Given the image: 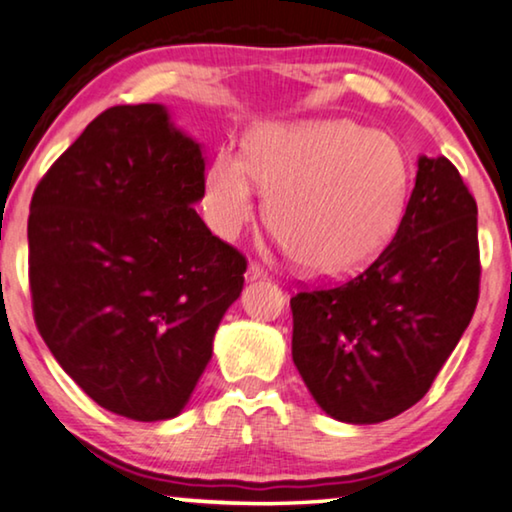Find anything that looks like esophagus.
I'll use <instances>...</instances> for the list:
<instances>
[{"label": "esophagus", "instance_id": "obj_1", "mask_svg": "<svg viewBox=\"0 0 512 512\" xmlns=\"http://www.w3.org/2000/svg\"><path fill=\"white\" fill-rule=\"evenodd\" d=\"M244 277H247V281H256V279H263L265 277V270L261 268V265L258 263H249V268H247V274H244Z\"/></svg>", "mask_w": 512, "mask_h": 512}]
</instances>
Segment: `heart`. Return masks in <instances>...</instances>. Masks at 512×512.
<instances>
[{"mask_svg":"<svg viewBox=\"0 0 512 512\" xmlns=\"http://www.w3.org/2000/svg\"><path fill=\"white\" fill-rule=\"evenodd\" d=\"M256 189L298 268L335 279L365 270L395 238L411 166L395 138L355 122H268L251 133L247 159L221 150L207 168L203 201L221 235L254 221Z\"/></svg>","mask_w":512,"mask_h":512,"instance_id":"1","label":"heart"}]
</instances>
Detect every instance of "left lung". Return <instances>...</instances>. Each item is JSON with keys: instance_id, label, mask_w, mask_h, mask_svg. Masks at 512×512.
Segmentation results:
<instances>
[{"instance_id": "1", "label": "left lung", "mask_w": 512, "mask_h": 512, "mask_svg": "<svg viewBox=\"0 0 512 512\" xmlns=\"http://www.w3.org/2000/svg\"><path fill=\"white\" fill-rule=\"evenodd\" d=\"M478 207L446 157H418L395 238L365 272L291 298L293 362L316 404L374 425L420 402L478 302Z\"/></svg>"}]
</instances>
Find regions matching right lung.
Wrapping results in <instances>:
<instances>
[{
	"label": "right lung",
	"instance_id": "right-lung-1",
	"mask_svg": "<svg viewBox=\"0 0 512 512\" xmlns=\"http://www.w3.org/2000/svg\"><path fill=\"white\" fill-rule=\"evenodd\" d=\"M203 145L161 103L101 113L29 207L34 318L59 367L117 416H180L247 261L212 235Z\"/></svg>",
	"mask_w": 512,
	"mask_h": 512
}]
</instances>
